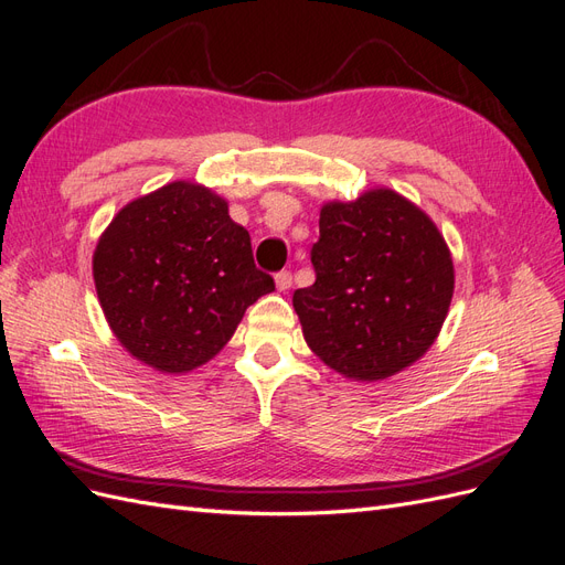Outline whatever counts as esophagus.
Wrapping results in <instances>:
<instances>
[{"mask_svg":"<svg viewBox=\"0 0 565 565\" xmlns=\"http://www.w3.org/2000/svg\"><path fill=\"white\" fill-rule=\"evenodd\" d=\"M276 287L280 289V292H287V289L292 287V273H289V270L276 273Z\"/></svg>","mask_w":565,"mask_h":565,"instance_id":"esophagus-1","label":"esophagus"}]
</instances>
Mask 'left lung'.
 Returning a JSON list of instances; mask_svg holds the SVG:
<instances>
[{"instance_id": "1", "label": "left lung", "mask_w": 565, "mask_h": 565, "mask_svg": "<svg viewBox=\"0 0 565 565\" xmlns=\"http://www.w3.org/2000/svg\"><path fill=\"white\" fill-rule=\"evenodd\" d=\"M316 282L292 303L306 344L353 382L417 363L448 318L455 266L431 216L391 188L320 207Z\"/></svg>"}]
</instances>
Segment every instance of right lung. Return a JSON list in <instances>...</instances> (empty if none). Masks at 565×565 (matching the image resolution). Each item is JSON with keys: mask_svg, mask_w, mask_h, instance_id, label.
Wrapping results in <instances>:
<instances>
[{"mask_svg": "<svg viewBox=\"0 0 565 565\" xmlns=\"http://www.w3.org/2000/svg\"><path fill=\"white\" fill-rule=\"evenodd\" d=\"M92 270L119 344L164 374L212 361L249 306L276 289L228 200L195 181L127 202L100 233Z\"/></svg>", "mask_w": 565, "mask_h": 565, "instance_id": "obj_1", "label": "right lung"}]
</instances>
